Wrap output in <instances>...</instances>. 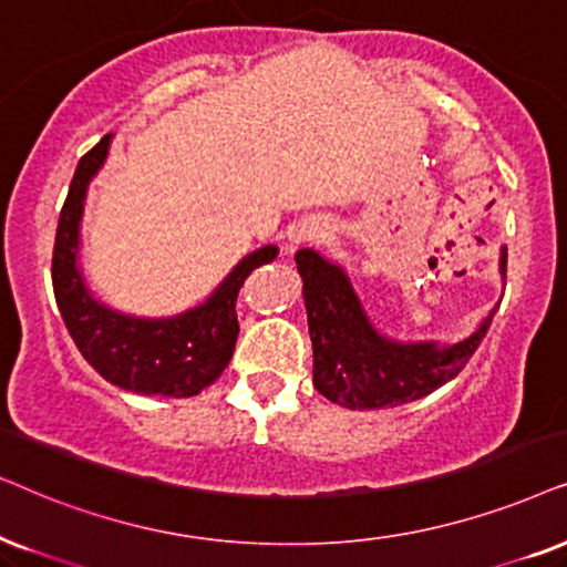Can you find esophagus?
Instances as JSON below:
<instances>
[{"mask_svg":"<svg viewBox=\"0 0 567 567\" xmlns=\"http://www.w3.org/2000/svg\"><path fill=\"white\" fill-rule=\"evenodd\" d=\"M321 236H323V228H319V225H308V228H300L296 236H292V240H296V244H303V240H313Z\"/></svg>","mask_w":567,"mask_h":567,"instance_id":"obj_1","label":"esophagus"}]
</instances>
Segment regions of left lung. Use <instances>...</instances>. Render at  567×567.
Listing matches in <instances>:
<instances>
[{
	"label": "left lung",
	"mask_w": 567,
	"mask_h": 567,
	"mask_svg": "<svg viewBox=\"0 0 567 567\" xmlns=\"http://www.w3.org/2000/svg\"><path fill=\"white\" fill-rule=\"evenodd\" d=\"M508 248H501L505 279ZM313 344V386L347 410H381L422 399L449 383L487 334L497 306L462 342H402L381 334L347 271L313 248L296 254Z\"/></svg>",
	"instance_id": "obj_1"
}]
</instances>
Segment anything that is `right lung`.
<instances>
[{"label":"right lung","mask_w":567,"mask_h":567,"mask_svg":"<svg viewBox=\"0 0 567 567\" xmlns=\"http://www.w3.org/2000/svg\"><path fill=\"white\" fill-rule=\"evenodd\" d=\"M113 134L78 163L70 194L59 215L51 282L59 313L90 365L113 386L142 396H196L220 379L238 339L236 298L244 279L275 261L279 248L267 244L246 254L199 306L173 316H134L105 306L87 288L80 264L82 213L90 181L109 157Z\"/></svg>","instance_id":"add662e5"}]
</instances>
